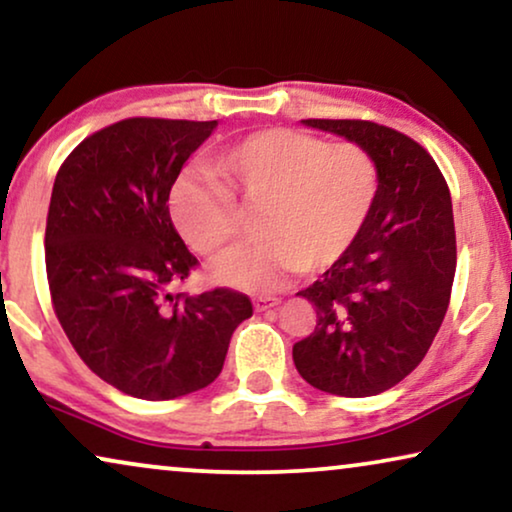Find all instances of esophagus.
<instances>
[{"instance_id": "obj_1", "label": "esophagus", "mask_w": 512, "mask_h": 512, "mask_svg": "<svg viewBox=\"0 0 512 512\" xmlns=\"http://www.w3.org/2000/svg\"><path fill=\"white\" fill-rule=\"evenodd\" d=\"M275 305H279L277 296H258V298H254V307L258 312L270 310V307H275Z\"/></svg>"}]
</instances>
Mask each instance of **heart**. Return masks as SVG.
I'll return each mask as SVG.
<instances>
[{"label": "heart", "mask_w": 512, "mask_h": 512, "mask_svg": "<svg viewBox=\"0 0 512 512\" xmlns=\"http://www.w3.org/2000/svg\"><path fill=\"white\" fill-rule=\"evenodd\" d=\"M212 177H181L170 214L188 247L219 256L240 233L242 209H256L258 240L214 265L223 284L263 291L293 270L319 272L340 261L375 212L382 172L354 142L291 128L242 137L214 160Z\"/></svg>", "instance_id": "heart-1"}]
</instances>
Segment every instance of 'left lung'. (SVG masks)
Returning a JSON list of instances; mask_svg holds the SVG:
<instances>
[{
  "mask_svg": "<svg viewBox=\"0 0 512 512\" xmlns=\"http://www.w3.org/2000/svg\"><path fill=\"white\" fill-rule=\"evenodd\" d=\"M303 123L366 146L382 191L352 249L298 293L317 326L293 345V363L328 394L375 396L422 363L445 319L457 270L450 188L429 151L394 128L359 118Z\"/></svg>",
  "mask_w": 512,
  "mask_h": 512,
  "instance_id": "1",
  "label": "left lung"
}]
</instances>
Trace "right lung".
Wrapping results in <instances>:
<instances>
[{"mask_svg":"<svg viewBox=\"0 0 512 512\" xmlns=\"http://www.w3.org/2000/svg\"><path fill=\"white\" fill-rule=\"evenodd\" d=\"M216 121L125 118L60 165L46 219L53 312L81 361L123 394L170 401L219 377L249 296L170 293L198 268L170 219V191Z\"/></svg>","mask_w":512,"mask_h":512,"instance_id":"obj_1","label":"right lung"}]
</instances>
